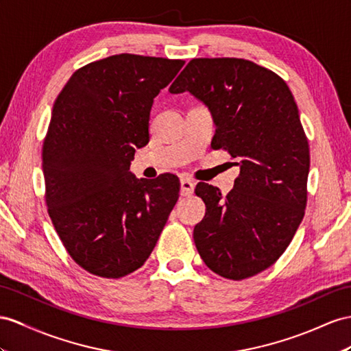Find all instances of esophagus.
Instances as JSON below:
<instances>
[{"instance_id": "obj_1", "label": "esophagus", "mask_w": 351, "mask_h": 351, "mask_svg": "<svg viewBox=\"0 0 351 351\" xmlns=\"http://www.w3.org/2000/svg\"><path fill=\"white\" fill-rule=\"evenodd\" d=\"M193 193H194L193 181H190V179H186V178H182L181 179V195L188 197V195H191Z\"/></svg>"}]
</instances>
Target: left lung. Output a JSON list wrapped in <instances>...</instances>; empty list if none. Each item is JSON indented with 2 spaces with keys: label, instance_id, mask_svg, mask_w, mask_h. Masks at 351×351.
I'll use <instances>...</instances> for the list:
<instances>
[{
  "label": "left lung",
  "instance_id": "1",
  "mask_svg": "<svg viewBox=\"0 0 351 351\" xmlns=\"http://www.w3.org/2000/svg\"><path fill=\"white\" fill-rule=\"evenodd\" d=\"M169 92H190L208 106L212 148L228 151L240 167L226 197L197 185L206 204L194 227L197 250L231 280L264 271L289 246L307 203L310 151L293 95L273 71L236 58L190 60Z\"/></svg>",
  "mask_w": 351,
  "mask_h": 351
}]
</instances>
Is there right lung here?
Returning a JSON list of instances; mask_svg holds the SVG:
<instances>
[{"instance_id":"add662e5","label":"right lung","mask_w":351,"mask_h":351,"mask_svg":"<svg viewBox=\"0 0 351 351\" xmlns=\"http://www.w3.org/2000/svg\"><path fill=\"white\" fill-rule=\"evenodd\" d=\"M184 60L115 55L73 74L43 145L46 202L68 254L86 271L119 278L143 265L179 197L175 175L129 172L149 141L154 97Z\"/></svg>"}]
</instances>
